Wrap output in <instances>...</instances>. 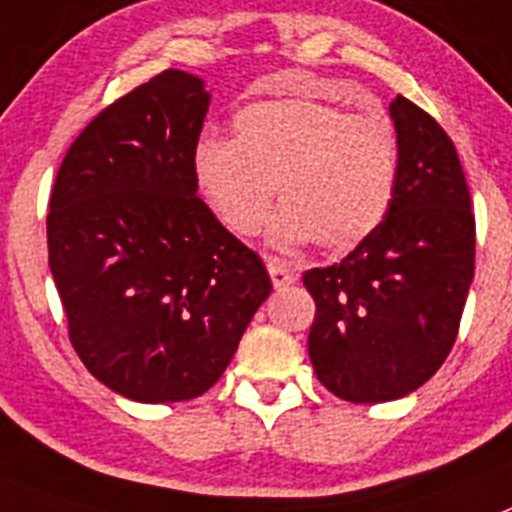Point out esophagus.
<instances>
[{
	"mask_svg": "<svg viewBox=\"0 0 512 512\" xmlns=\"http://www.w3.org/2000/svg\"><path fill=\"white\" fill-rule=\"evenodd\" d=\"M267 273H270V278H273V285L278 290H285L288 285L296 283V273H293V267L285 265L283 260H278V257H267Z\"/></svg>",
	"mask_w": 512,
	"mask_h": 512,
	"instance_id": "34e87169",
	"label": "esophagus"
}]
</instances>
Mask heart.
<instances>
[{
  "label": "heart",
  "instance_id": "b5f03b06",
  "mask_svg": "<svg viewBox=\"0 0 512 512\" xmlns=\"http://www.w3.org/2000/svg\"><path fill=\"white\" fill-rule=\"evenodd\" d=\"M193 178L211 214L239 237L260 232L275 186L280 245L316 242L342 255L388 216L400 176L395 124L319 99H270L234 114V140L193 147Z\"/></svg>",
  "mask_w": 512,
  "mask_h": 512
}]
</instances>
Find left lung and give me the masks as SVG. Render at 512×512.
Masks as SVG:
<instances>
[{
  "label": "left lung",
  "mask_w": 512,
  "mask_h": 512,
  "mask_svg": "<svg viewBox=\"0 0 512 512\" xmlns=\"http://www.w3.org/2000/svg\"><path fill=\"white\" fill-rule=\"evenodd\" d=\"M400 176L385 222L342 262L313 267L308 357L349 403L403 398L457 342L474 278V214L457 147L411 99L390 104Z\"/></svg>",
  "instance_id": "left-lung-1"
}]
</instances>
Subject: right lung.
I'll return each mask as SVG.
<instances>
[{
  "instance_id": "1",
  "label": "right lung",
  "mask_w": 512,
  "mask_h": 512,
  "mask_svg": "<svg viewBox=\"0 0 512 512\" xmlns=\"http://www.w3.org/2000/svg\"><path fill=\"white\" fill-rule=\"evenodd\" d=\"M209 94L153 76L101 109L63 158L48 265L86 370L140 403L199 398L270 296L265 265L196 196Z\"/></svg>"
}]
</instances>
